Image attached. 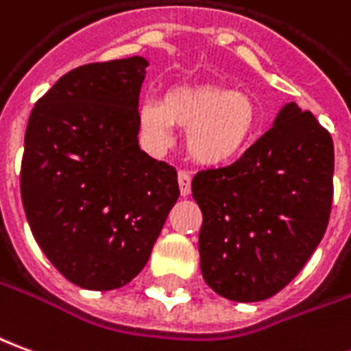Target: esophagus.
I'll list each match as a JSON object with an SVG mask.
<instances>
[{
	"label": "esophagus",
	"mask_w": 351,
	"mask_h": 351,
	"mask_svg": "<svg viewBox=\"0 0 351 351\" xmlns=\"http://www.w3.org/2000/svg\"><path fill=\"white\" fill-rule=\"evenodd\" d=\"M178 186H180V193L182 197H188L190 192H192V176L186 169H180L178 171Z\"/></svg>",
	"instance_id": "esophagus-1"
}]
</instances>
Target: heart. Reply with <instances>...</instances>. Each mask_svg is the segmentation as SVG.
<instances>
[{"label":"heart","mask_w":351,"mask_h":351,"mask_svg":"<svg viewBox=\"0 0 351 351\" xmlns=\"http://www.w3.org/2000/svg\"><path fill=\"white\" fill-rule=\"evenodd\" d=\"M138 125L152 148H165L173 125L186 131V148L201 165H224L249 146L258 125L256 104L245 93L203 85L169 90L165 99H144Z\"/></svg>","instance_id":"b5f03b06"}]
</instances>
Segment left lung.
<instances>
[{
  "label": "left lung",
  "mask_w": 351,
  "mask_h": 351,
  "mask_svg": "<svg viewBox=\"0 0 351 351\" xmlns=\"http://www.w3.org/2000/svg\"><path fill=\"white\" fill-rule=\"evenodd\" d=\"M330 133L291 102L232 165L192 180L199 205L205 283L224 298L258 302L289 285L325 235L332 205Z\"/></svg>",
  "instance_id": "obj_1"
}]
</instances>
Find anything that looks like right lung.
Instances as JSON below:
<instances>
[{"instance_id": "add662e5", "label": "right lung", "mask_w": 351, "mask_h": 351, "mask_svg": "<svg viewBox=\"0 0 351 351\" xmlns=\"http://www.w3.org/2000/svg\"><path fill=\"white\" fill-rule=\"evenodd\" d=\"M142 56L64 73L32 110L21 195L36 241L73 285L112 291L141 274L180 195L176 169L138 146Z\"/></svg>"}]
</instances>
